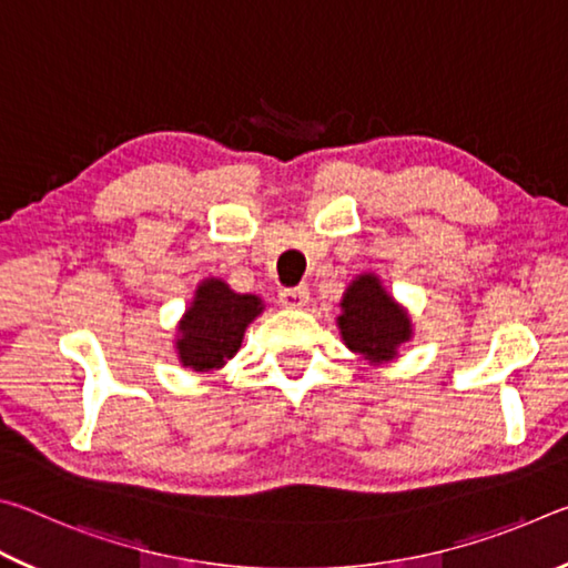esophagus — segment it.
<instances>
[{
    "label": "esophagus",
    "mask_w": 568,
    "mask_h": 568,
    "mask_svg": "<svg viewBox=\"0 0 568 568\" xmlns=\"http://www.w3.org/2000/svg\"><path fill=\"white\" fill-rule=\"evenodd\" d=\"M307 297H311V293H307V285L283 287V291L277 293V301H281V305H285V307H303L307 303Z\"/></svg>",
    "instance_id": "1"
}]
</instances>
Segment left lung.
Listing matches in <instances>:
<instances>
[{
  "instance_id": "1",
  "label": "left lung",
  "mask_w": 568,
  "mask_h": 568,
  "mask_svg": "<svg viewBox=\"0 0 568 568\" xmlns=\"http://www.w3.org/2000/svg\"><path fill=\"white\" fill-rule=\"evenodd\" d=\"M341 307L338 325L345 345L373 363L393 358L398 345L410 338L408 315L383 291L376 275H361L353 281Z\"/></svg>"
}]
</instances>
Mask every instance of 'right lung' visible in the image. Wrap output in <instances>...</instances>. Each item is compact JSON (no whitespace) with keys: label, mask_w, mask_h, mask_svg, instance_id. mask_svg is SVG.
Instances as JSON below:
<instances>
[{"label":"right lung","mask_w":568,"mask_h":568,"mask_svg":"<svg viewBox=\"0 0 568 568\" xmlns=\"http://www.w3.org/2000/svg\"><path fill=\"white\" fill-rule=\"evenodd\" d=\"M261 311V297L233 293L223 281L210 277L197 287L195 301L180 323L182 365L200 373L225 365L243 343L247 323Z\"/></svg>","instance_id":"1"}]
</instances>
